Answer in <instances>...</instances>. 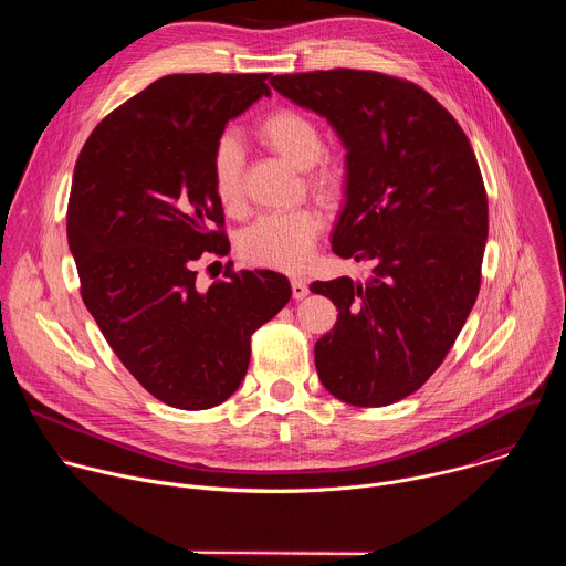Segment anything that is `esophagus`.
Returning <instances> with one entry per match:
<instances>
[{"mask_svg": "<svg viewBox=\"0 0 566 566\" xmlns=\"http://www.w3.org/2000/svg\"><path fill=\"white\" fill-rule=\"evenodd\" d=\"M291 291H293V297H295V300H302V297L308 295V286H306V282L300 280V277H293V280H291Z\"/></svg>", "mask_w": 566, "mask_h": 566, "instance_id": "34e87169", "label": "esophagus"}]
</instances>
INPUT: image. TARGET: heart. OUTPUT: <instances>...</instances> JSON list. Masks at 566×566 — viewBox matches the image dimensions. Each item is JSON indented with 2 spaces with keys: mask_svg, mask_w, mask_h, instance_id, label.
<instances>
[{
  "mask_svg": "<svg viewBox=\"0 0 566 566\" xmlns=\"http://www.w3.org/2000/svg\"><path fill=\"white\" fill-rule=\"evenodd\" d=\"M258 138L297 170H308L306 186L322 201H338L347 186L345 168L325 158V134L300 109L271 112L258 125ZM210 186L228 214L244 210V156L232 136H221L210 158ZM322 230V217L304 206L260 217L239 237V253L247 262L286 273L302 271L313 255Z\"/></svg>",
  "mask_w": 566,
  "mask_h": 566,
  "instance_id": "heart-1",
  "label": "heart"
}]
</instances>
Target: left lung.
I'll return each mask as SVG.
<instances>
[{"label":"left lung","mask_w":566,"mask_h":566,"mask_svg":"<svg viewBox=\"0 0 566 566\" xmlns=\"http://www.w3.org/2000/svg\"><path fill=\"white\" fill-rule=\"evenodd\" d=\"M271 85L340 134L347 203L332 249L374 264L360 284H311L338 308L315 343L317 376L349 406H389L439 369L479 295L489 197L476 156L454 116L406 77L332 69Z\"/></svg>","instance_id":"8db88e82"}]
</instances>
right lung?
Listing matches in <instances>:
<instances>
[{"mask_svg": "<svg viewBox=\"0 0 566 566\" xmlns=\"http://www.w3.org/2000/svg\"><path fill=\"white\" fill-rule=\"evenodd\" d=\"M271 73H175L107 114L80 149L66 208L80 295L127 371L177 410H208L244 380L251 336L284 308L275 271L208 291L195 264L230 251L210 158Z\"/></svg>", "mask_w": 566, "mask_h": 566, "instance_id": "add662e5", "label": "right lung"}]
</instances>
